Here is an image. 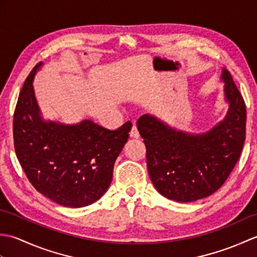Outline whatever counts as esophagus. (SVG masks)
<instances>
[{
	"label": "esophagus",
	"instance_id": "obj_1",
	"mask_svg": "<svg viewBox=\"0 0 257 257\" xmlns=\"http://www.w3.org/2000/svg\"><path fill=\"white\" fill-rule=\"evenodd\" d=\"M130 137H133V138H139L140 137L139 130H138L137 125H136V124H134L132 130H130Z\"/></svg>",
	"mask_w": 257,
	"mask_h": 257
}]
</instances>
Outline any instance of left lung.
Returning <instances> with one entry per match:
<instances>
[{"label":"left lung","mask_w":257,"mask_h":257,"mask_svg":"<svg viewBox=\"0 0 257 257\" xmlns=\"http://www.w3.org/2000/svg\"><path fill=\"white\" fill-rule=\"evenodd\" d=\"M222 79L230 109L224 121L209 133L191 136L176 132L149 114L138 119L149 177L168 199L193 202L214 193L241 156L246 134V106L227 70H223Z\"/></svg>","instance_id":"left-lung-1"}]
</instances>
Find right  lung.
Wrapping results in <instances>:
<instances>
[{"label":"right lung","mask_w":257,"mask_h":257,"mask_svg":"<svg viewBox=\"0 0 257 257\" xmlns=\"http://www.w3.org/2000/svg\"><path fill=\"white\" fill-rule=\"evenodd\" d=\"M41 65L27 76L14 110L16 157L33 187L46 198L68 207L89 205L110 185L133 123L109 130L91 120L73 125L43 121L32 85Z\"/></svg>","instance_id":"1"}]
</instances>
